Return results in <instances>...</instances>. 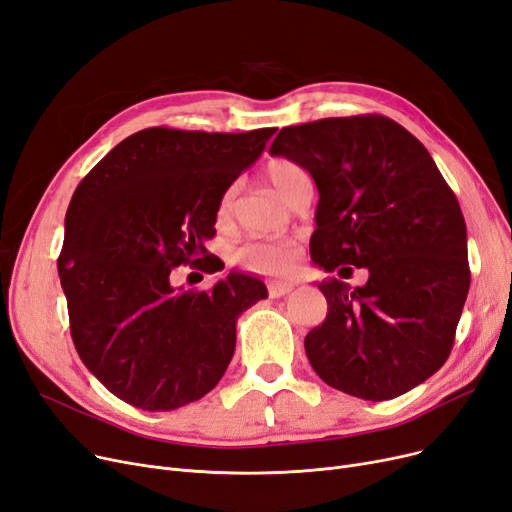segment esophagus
Listing matches in <instances>:
<instances>
[{
  "mask_svg": "<svg viewBox=\"0 0 512 512\" xmlns=\"http://www.w3.org/2000/svg\"><path fill=\"white\" fill-rule=\"evenodd\" d=\"M293 291V284L291 282H282V280H274L268 284V293L270 297L278 299V297H284Z\"/></svg>",
  "mask_w": 512,
  "mask_h": 512,
  "instance_id": "obj_1",
  "label": "esophagus"
}]
</instances>
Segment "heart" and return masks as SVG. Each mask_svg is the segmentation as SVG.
I'll return each mask as SVG.
<instances>
[{"label": "heart", "mask_w": 512, "mask_h": 512, "mask_svg": "<svg viewBox=\"0 0 512 512\" xmlns=\"http://www.w3.org/2000/svg\"><path fill=\"white\" fill-rule=\"evenodd\" d=\"M265 177H268V182L274 186V190L284 198V201H288V198L295 194V190L309 180L305 169L288 159H272L268 165H265ZM234 205H236V186H230L224 192V196L219 198V205H217L219 224H224V221L232 217ZM295 255H297V249L293 242L251 240L247 244H242L240 249H236L232 259L242 270L270 276L288 268V265L293 263Z\"/></svg>", "instance_id": "heart-1"}]
</instances>
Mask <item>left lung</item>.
I'll return each mask as SVG.
<instances>
[{"label":"left lung","instance_id":"8db88e82","mask_svg":"<svg viewBox=\"0 0 512 512\" xmlns=\"http://www.w3.org/2000/svg\"><path fill=\"white\" fill-rule=\"evenodd\" d=\"M307 169L320 192L314 263L349 278L318 284L326 320L307 332L320 379L383 402L435 374L454 347L469 295L466 224L429 150L383 115L332 117L282 127L270 146Z\"/></svg>","mask_w":512,"mask_h":512}]
</instances>
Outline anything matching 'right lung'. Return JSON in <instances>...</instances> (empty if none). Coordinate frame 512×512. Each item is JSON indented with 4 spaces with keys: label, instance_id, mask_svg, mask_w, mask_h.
Returning <instances> with one entry per match:
<instances>
[{
    "label": "right lung",
    "instance_id": "add662e5",
    "mask_svg": "<svg viewBox=\"0 0 512 512\" xmlns=\"http://www.w3.org/2000/svg\"><path fill=\"white\" fill-rule=\"evenodd\" d=\"M274 131L148 127L77 186L58 257L71 337L87 370L125 404L169 412L207 395L234 355L238 316L268 297L247 274L177 291L171 272L224 268L205 249L219 198Z\"/></svg>",
    "mask_w": 512,
    "mask_h": 512
}]
</instances>
